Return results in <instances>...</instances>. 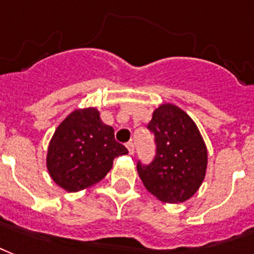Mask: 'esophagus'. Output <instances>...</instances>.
<instances>
[{"label":"esophagus","mask_w":254,"mask_h":254,"mask_svg":"<svg viewBox=\"0 0 254 254\" xmlns=\"http://www.w3.org/2000/svg\"><path fill=\"white\" fill-rule=\"evenodd\" d=\"M126 147H127V149H128V154L132 155L133 151H135V145H133L132 141H128V143L126 144Z\"/></svg>","instance_id":"obj_1"}]
</instances>
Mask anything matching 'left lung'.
<instances>
[{
	"label": "left lung",
	"mask_w": 254,
	"mask_h": 254,
	"mask_svg": "<svg viewBox=\"0 0 254 254\" xmlns=\"http://www.w3.org/2000/svg\"><path fill=\"white\" fill-rule=\"evenodd\" d=\"M147 128L154 133L156 154L149 164L137 162L141 182L162 201H186L201 186L207 170V147L197 127L182 109L162 105Z\"/></svg>",
	"instance_id": "1"
}]
</instances>
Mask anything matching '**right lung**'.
<instances>
[{
  "label": "right lung",
  "instance_id": "obj_1",
  "mask_svg": "<svg viewBox=\"0 0 254 254\" xmlns=\"http://www.w3.org/2000/svg\"><path fill=\"white\" fill-rule=\"evenodd\" d=\"M126 154L127 148L115 140L114 128L100 121L98 110H75L53 135L47 170L61 188L76 192L100 182L114 159Z\"/></svg>",
  "mask_w": 254,
  "mask_h": 254
}]
</instances>
